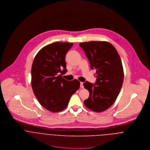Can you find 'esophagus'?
Wrapping results in <instances>:
<instances>
[{
    "label": "esophagus",
    "mask_w": 150,
    "mask_h": 150,
    "mask_svg": "<svg viewBox=\"0 0 150 150\" xmlns=\"http://www.w3.org/2000/svg\"><path fill=\"white\" fill-rule=\"evenodd\" d=\"M80 88H84V86H83V82L80 83Z\"/></svg>",
    "instance_id": "esophagus-1"
}]
</instances>
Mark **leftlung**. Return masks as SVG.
<instances>
[{"label": "left lung", "instance_id": "left-lung-1", "mask_svg": "<svg viewBox=\"0 0 150 150\" xmlns=\"http://www.w3.org/2000/svg\"><path fill=\"white\" fill-rule=\"evenodd\" d=\"M91 69H96L95 84L88 81L83 85L89 92L84 100L86 107L95 112H102L111 107L121 91L124 70L121 58L115 48L107 42L80 43Z\"/></svg>", "mask_w": 150, "mask_h": 150}]
</instances>
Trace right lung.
Listing matches in <instances>:
<instances>
[{
	"instance_id": "1",
	"label": "right lung",
	"mask_w": 150,
	"mask_h": 150,
	"mask_svg": "<svg viewBox=\"0 0 150 150\" xmlns=\"http://www.w3.org/2000/svg\"><path fill=\"white\" fill-rule=\"evenodd\" d=\"M73 43L56 42L42 48L36 54L31 70V84L40 104L51 112L61 111L80 88L76 79L67 81L65 57Z\"/></svg>"
}]
</instances>
